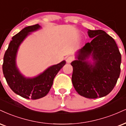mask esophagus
<instances>
[{
	"label": "esophagus",
	"instance_id": "esophagus-1",
	"mask_svg": "<svg viewBox=\"0 0 126 126\" xmlns=\"http://www.w3.org/2000/svg\"><path fill=\"white\" fill-rule=\"evenodd\" d=\"M73 60H74V57H73V56H69L67 59H66V62H67V63H70L71 62H72Z\"/></svg>",
	"mask_w": 126,
	"mask_h": 126
}]
</instances>
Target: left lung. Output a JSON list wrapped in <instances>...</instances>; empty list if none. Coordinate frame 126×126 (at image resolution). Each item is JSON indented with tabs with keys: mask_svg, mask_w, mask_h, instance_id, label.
Wrapping results in <instances>:
<instances>
[{
	"mask_svg": "<svg viewBox=\"0 0 126 126\" xmlns=\"http://www.w3.org/2000/svg\"><path fill=\"white\" fill-rule=\"evenodd\" d=\"M87 33L93 40L79 50L71 63L73 85L84 97H103L116 85L122 56L116 42L103 30H88Z\"/></svg>",
	"mask_w": 126,
	"mask_h": 126,
	"instance_id": "8db88e82",
	"label": "left lung"
}]
</instances>
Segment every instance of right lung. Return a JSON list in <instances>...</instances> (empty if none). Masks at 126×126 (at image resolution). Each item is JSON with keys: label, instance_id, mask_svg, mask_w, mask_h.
Returning a JSON list of instances; mask_svg holds the SVG:
<instances>
[{"label": "right lung", "instance_id": "obj_1", "mask_svg": "<svg viewBox=\"0 0 126 126\" xmlns=\"http://www.w3.org/2000/svg\"><path fill=\"white\" fill-rule=\"evenodd\" d=\"M39 24L26 27L12 37L3 57V72L7 84L15 93L28 99L36 100L46 96L52 86L54 78L66 64L63 60L50 66L37 76L27 78L21 73L16 64V57L20 45L33 32L40 29Z\"/></svg>", "mask_w": 126, "mask_h": 126}]
</instances>
